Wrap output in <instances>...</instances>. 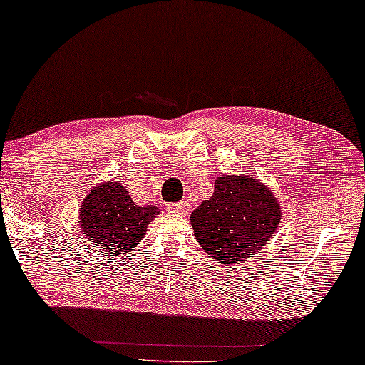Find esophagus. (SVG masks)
I'll return each mask as SVG.
<instances>
[{
	"label": "esophagus",
	"instance_id": "1",
	"mask_svg": "<svg viewBox=\"0 0 365 365\" xmlns=\"http://www.w3.org/2000/svg\"><path fill=\"white\" fill-rule=\"evenodd\" d=\"M168 211L173 214H178V216H187L189 206L187 202H174V204H169Z\"/></svg>",
	"mask_w": 365,
	"mask_h": 365
}]
</instances>
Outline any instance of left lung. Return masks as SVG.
Listing matches in <instances>:
<instances>
[{"label":"left lung","mask_w":365,"mask_h":365,"mask_svg":"<svg viewBox=\"0 0 365 365\" xmlns=\"http://www.w3.org/2000/svg\"><path fill=\"white\" fill-rule=\"evenodd\" d=\"M281 221L282 207L271 187L249 174L219 176L212 196L191 214L199 246L224 266L257 256Z\"/></svg>","instance_id":"obj_1"}]
</instances>
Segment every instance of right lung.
I'll list each match as a JSON object with an SVG mask.
<instances>
[{
	"label": "right lung",
	"mask_w": 365,
	"mask_h": 365,
	"mask_svg": "<svg viewBox=\"0 0 365 365\" xmlns=\"http://www.w3.org/2000/svg\"><path fill=\"white\" fill-rule=\"evenodd\" d=\"M159 214L156 206H136L118 179L96 184L79 206V227L86 241L114 257L131 256L146 236L149 222Z\"/></svg>",
	"instance_id": "1"
}]
</instances>
